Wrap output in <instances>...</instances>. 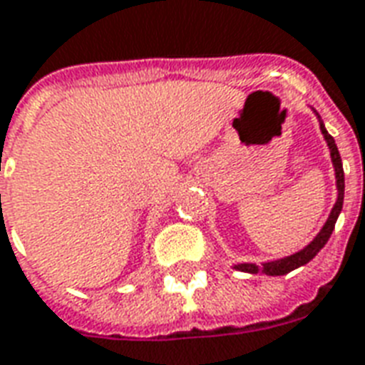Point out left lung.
I'll return each mask as SVG.
<instances>
[{
    "label": "left lung",
    "mask_w": 365,
    "mask_h": 365,
    "mask_svg": "<svg viewBox=\"0 0 365 365\" xmlns=\"http://www.w3.org/2000/svg\"><path fill=\"white\" fill-rule=\"evenodd\" d=\"M314 113L317 115V119H319V128H322V134L325 142H327L329 152H331V161H333V167H335V180H336V202L333 205V210L329 213L327 221L322 227V231L317 232L316 238L309 242L308 246H304L302 250L294 252V254H290V256L279 257V259H273V262H264L262 265L257 264H237L232 265L235 269L238 271H245V273H265V275H287L289 271L297 269V267H302L309 262V259H314L317 256V252L322 250L323 246L327 245L329 237H331V232L335 229L336 219H339V213L342 210V202H344V171H342V161H341V153H339V148H336L335 140H333V136L327 133V128L323 125L322 117L317 113L316 109H314Z\"/></svg>",
    "instance_id": "8db88e82"
}]
</instances>
